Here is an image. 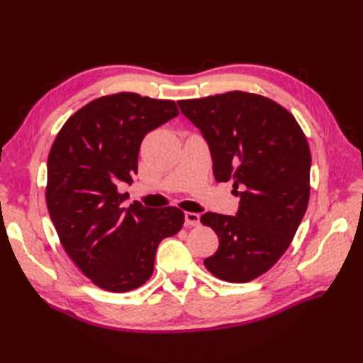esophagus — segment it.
<instances>
[{
	"mask_svg": "<svg viewBox=\"0 0 363 363\" xmlns=\"http://www.w3.org/2000/svg\"><path fill=\"white\" fill-rule=\"evenodd\" d=\"M184 224L189 227H196L200 224V215L195 212H186L184 213Z\"/></svg>",
	"mask_w": 363,
	"mask_h": 363,
	"instance_id": "1",
	"label": "esophagus"
}]
</instances>
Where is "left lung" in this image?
Instances as JSON below:
<instances>
[{
    "mask_svg": "<svg viewBox=\"0 0 363 363\" xmlns=\"http://www.w3.org/2000/svg\"><path fill=\"white\" fill-rule=\"evenodd\" d=\"M179 106L211 147L215 180H232L240 195L236 216L200 218L219 239L204 267L224 281L255 280L289 248L307 211L312 159L304 131L289 111L259 94L232 91Z\"/></svg>",
    "mask_w": 363,
    "mask_h": 363,
    "instance_id": "left-lung-1",
    "label": "left lung"
}]
</instances>
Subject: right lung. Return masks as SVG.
<instances>
[{"label":"right lung","instance_id":"obj_1","mask_svg":"<svg viewBox=\"0 0 363 363\" xmlns=\"http://www.w3.org/2000/svg\"><path fill=\"white\" fill-rule=\"evenodd\" d=\"M179 115L172 100L135 92L104 95L63 124L48 155L45 200L63 250L98 288L128 292L147 283L164 238L179 233V207H125L140 142Z\"/></svg>","mask_w":363,"mask_h":363}]
</instances>
